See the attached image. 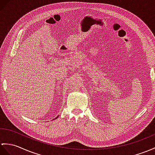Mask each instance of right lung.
<instances>
[{"label": "right lung", "instance_id": "1", "mask_svg": "<svg viewBox=\"0 0 155 155\" xmlns=\"http://www.w3.org/2000/svg\"><path fill=\"white\" fill-rule=\"evenodd\" d=\"M57 117H58V116H57V117H56V118H57ZM56 118H55V119H56Z\"/></svg>", "mask_w": 155, "mask_h": 155}]
</instances>
